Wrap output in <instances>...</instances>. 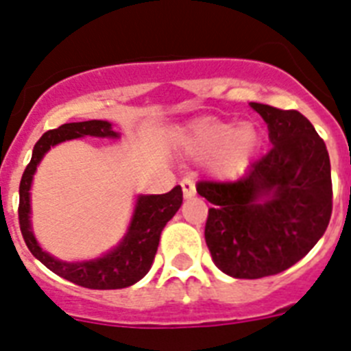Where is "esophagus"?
I'll return each mask as SVG.
<instances>
[{"label":"esophagus","mask_w":351,"mask_h":351,"mask_svg":"<svg viewBox=\"0 0 351 351\" xmlns=\"http://www.w3.org/2000/svg\"><path fill=\"white\" fill-rule=\"evenodd\" d=\"M181 188H182V195H184V198H191L197 195V188H195V182L191 181V179H182Z\"/></svg>","instance_id":"1"}]
</instances>
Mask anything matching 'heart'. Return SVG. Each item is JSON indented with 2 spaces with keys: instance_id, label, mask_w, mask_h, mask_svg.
I'll use <instances>...</instances> for the list:
<instances>
[{
  "instance_id": "1",
  "label": "heart",
  "mask_w": 351,
  "mask_h": 351,
  "mask_svg": "<svg viewBox=\"0 0 351 351\" xmlns=\"http://www.w3.org/2000/svg\"><path fill=\"white\" fill-rule=\"evenodd\" d=\"M179 145L186 156L207 158V169L218 178H235L246 170L260 145V132L253 123L232 125L206 116L179 130Z\"/></svg>"
}]
</instances>
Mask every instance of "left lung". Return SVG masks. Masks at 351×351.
I'll use <instances>...</instances> for the list:
<instances>
[{
	"instance_id": "obj_1",
	"label": "left lung",
	"mask_w": 351,
	"mask_h": 351,
	"mask_svg": "<svg viewBox=\"0 0 351 351\" xmlns=\"http://www.w3.org/2000/svg\"><path fill=\"white\" fill-rule=\"evenodd\" d=\"M272 147L237 181H200L213 207L206 243L219 271L258 280L287 271L311 251L332 214L330 160L324 138L297 110L251 104Z\"/></svg>"
}]
</instances>
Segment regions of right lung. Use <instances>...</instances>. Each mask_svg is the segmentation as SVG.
<instances>
[{
    "mask_svg": "<svg viewBox=\"0 0 351 351\" xmlns=\"http://www.w3.org/2000/svg\"><path fill=\"white\" fill-rule=\"evenodd\" d=\"M86 135L110 138L119 137L108 121L93 119L82 121V123H66L60 128L49 130L36 142L33 156L24 170L21 186H19L21 232L33 256L38 258L45 267L51 269L54 274L61 276L71 283L91 288V290H117V288L132 287L141 281L153 265L161 230L167 221L173 218V214L178 213L182 204L181 186H176L169 193L163 195H141L135 204V213H133L126 235L112 251H108L101 258L75 263L61 262L38 246L31 230L29 190L36 167L52 145L70 141V138L86 137Z\"/></svg>",
    "mask_w": 351,
    "mask_h": 351,
    "instance_id": "1",
    "label": "right lung"
}]
</instances>
